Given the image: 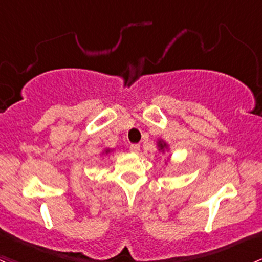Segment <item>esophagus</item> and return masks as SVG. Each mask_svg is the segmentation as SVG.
I'll use <instances>...</instances> for the list:
<instances>
[{
	"label": "esophagus",
	"mask_w": 262,
	"mask_h": 262,
	"mask_svg": "<svg viewBox=\"0 0 262 262\" xmlns=\"http://www.w3.org/2000/svg\"><path fill=\"white\" fill-rule=\"evenodd\" d=\"M129 149H130L133 153H139L140 145L139 144H132L130 147H129Z\"/></svg>",
	"instance_id": "esophagus-1"
}]
</instances>
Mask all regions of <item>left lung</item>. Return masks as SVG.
Here are the masks:
<instances>
[{
	"mask_svg": "<svg viewBox=\"0 0 262 262\" xmlns=\"http://www.w3.org/2000/svg\"><path fill=\"white\" fill-rule=\"evenodd\" d=\"M157 147H158V150L161 153H164L166 150H169V147H168V144L163 139H158V142H157Z\"/></svg>",
	"mask_w": 262,
	"mask_h": 262,
	"instance_id": "1",
	"label": "left lung"
}]
</instances>
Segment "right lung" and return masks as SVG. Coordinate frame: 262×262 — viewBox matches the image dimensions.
Here are the masks:
<instances>
[{"instance_id": "obj_1", "label": "right lung", "mask_w": 262, "mask_h": 262, "mask_svg": "<svg viewBox=\"0 0 262 262\" xmlns=\"http://www.w3.org/2000/svg\"><path fill=\"white\" fill-rule=\"evenodd\" d=\"M110 152H112V149H109V148H106V149L103 150V153H101V154H109Z\"/></svg>"}]
</instances>
